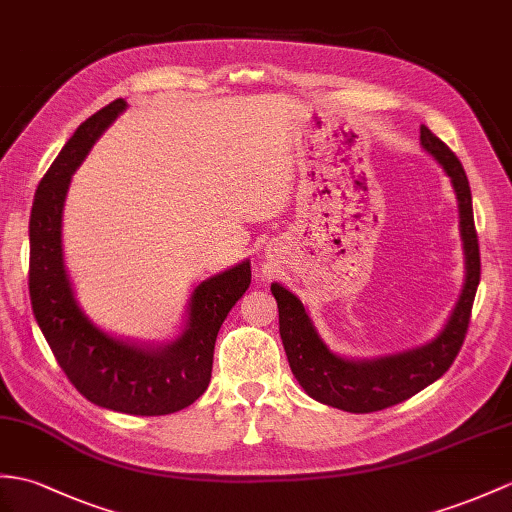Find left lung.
I'll list each match as a JSON object with an SVG mask.
<instances>
[{
    "label": "left lung",
    "instance_id": "1",
    "mask_svg": "<svg viewBox=\"0 0 512 512\" xmlns=\"http://www.w3.org/2000/svg\"><path fill=\"white\" fill-rule=\"evenodd\" d=\"M421 146L443 165L454 183L460 207V233L467 255V281L443 334L423 349L392 358L353 362L331 353L312 327L303 303L279 283H272L279 305V331L294 377L312 399L347 412H377L417 395L449 371L465 342L475 290L480 283V244L473 224L471 187L454 152L430 128L421 126Z\"/></svg>",
    "mask_w": 512,
    "mask_h": 512
}]
</instances>
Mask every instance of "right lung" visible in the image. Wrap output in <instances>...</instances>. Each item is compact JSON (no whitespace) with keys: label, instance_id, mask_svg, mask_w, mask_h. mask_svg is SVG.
I'll return each instance as SVG.
<instances>
[{"label":"right lung","instance_id":"1","mask_svg":"<svg viewBox=\"0 0 512 512\" xmlns=\"http://www.w3.org/2000/svg\"><path fill=\"white\" fill-rule=\"evenodd\" d=\"M126 106L120 98L82 122L34 194L30 213V301L56 362L82 397L115 412L161 417L207 390L213 347L231 307L251 285V264L202 281L189 305L185 334L161 351H144L95 329L71 292L63 264L61 220L71 174Z\"/></svg>","mask_w":512,"mask_h":512}]
</instances>
